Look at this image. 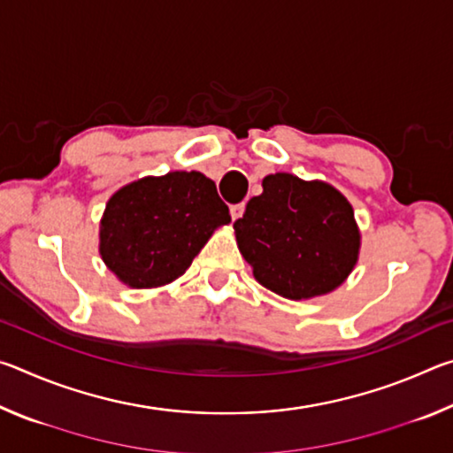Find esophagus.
<instances>
[{
    "mask_svg": "<svg viewBox=\"0 0 453 453\" xmlns=\"http://www.w3.org/2000/svg\"><path fill=\"white\" fill-rule=\"evenodd\" d=\"M243 211H245V203H235V205H232V208H229V213H232L234 221L240 219L243 216Z\"/></svg>",
    "mask_w": 453,
    "mask_h": 453,
    "instance_id": "34e87169",
    "label": "esophagus"
}]
</instances>
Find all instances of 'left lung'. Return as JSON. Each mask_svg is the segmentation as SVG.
Masks as SVG:
<instances>
[{"mask_svg": "<svg viewBox=\"0 0 453 453\" xmlns=\"http://www.w3.org/2000/svg\"><path fill=\"white\" fill-rule=\"evenodd\" d=\"M234 224L235 242L254 278L288 300L326 296L354 272L362 234L354 208L321 180L270 173Z\"/></svg>", "mask_w": 453, "mask_h": 453, "instance_id": "left-lung-1", "label": "left lung"}]
</instances>
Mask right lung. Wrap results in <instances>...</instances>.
<instances>
[{
  "mask_svg": "<svg viewBox=\"0 0 453 453\" xmlns=\"http://www.w3.org/2000/svg\"><path fill=\"white\" fill-rule=\"evenodd\" d=\"M227 205L199 172L145 175L107 199L99 221V256L127 288L153 289L186 273L218 227Z\"/></svg>",
  "mask_w": 453,
  "mask_h": 453,
  "instance_id": "1",
  "label": "right lung"
}]
</instances>
